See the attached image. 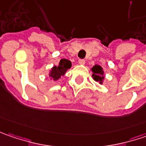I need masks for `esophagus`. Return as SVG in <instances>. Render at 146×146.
I'll list each match as a JSON object with an SVG mask.
<instances>
[{
    "label": "esophagus",
    "mask_w": 146,
    "mask_h": 146,
    "mask_svg": "<svg viewBox=\"0 0 146 146\" xmlns=\"http://www.w3.org/2000/svg\"><path fill=\"white\" fill-rule=\"evenodd\" d=\"M78 62H79V64L80 65H84L85 63V60H84V59H80Z\"/></svg>",
    "instance_id": "esophagus-1"
}]
</instances>
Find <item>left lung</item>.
I'll list each match as a JSON object with an SVG mask.
<instances>
[{"label":"left lung","mask_w":146,"mask_h":146,"mask_svg":"<svg viewBox=\"0 0 146 146\" xmlns=\"http://www.w3.org/2000/svg\"><path fill=\"white\" fill-rule=\"evenodd\" d=\"M91 71L93 72V79L95 81L98 82L100 84H102L104 82V70L102 67L99 65H95L93 68L91 69Z\"/></svg>","instance_id":"obj_1"}]
</instances>
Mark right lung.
Listing matches in <instances>:
<instances>
[{"mask_svg":"<svg viewBox=\"0 0 146 146\" xmlns=\"http://www.w3.org/2000/svg\"><path fill=\"white\" fill-rule=\"evenodd\" d=\"M71 67V62L67 59H61L58 66H53L49 72L48 76L51 80L57 81L66 73V71Z\"/></svg>","mask_w":146,"mask_h":146,"instance_id":"right-lung-1","label":"right lung"}]
</instances>
